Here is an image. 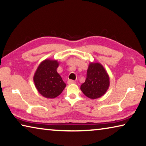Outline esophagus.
I'll use <instances>...</instances> for the list:
<instances>
[{
    "instance_id": "34e87169",
    "label": "esophagus",
    "mask_w": 146,
    "mask_h": 146,
    "mask_svg": "<svg viewBox=\"0 0 146 146\" xmlns=\"http://www.w3.org/2000/svg\"><path fill=\"white\" fill-rule=\"evenodd\" d=\"M68 84H75V81L73 80H68Z\"/></svg>"
}]
</instances>
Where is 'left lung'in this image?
<instances>
[{
  "label": "left lung",
  "mask_w": 146,
  "mask_h": 146,
  "mask_svg": "<svg viewBox=\"0 0 146 146\" xmlns=\"http://www.w3.org/2000/svg\"><path fill=\"white\" fill-rule=\"evenodd\" d=\"M110 86V78L103 66L99 63H91L87 71L84 83L80 86L83 93L91 99L104 95Z\"/></svg>",
  "instance_id": "8db88e82"
}]
</instances>
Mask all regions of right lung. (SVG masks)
<instances>
[{
	"label": "right lung",
	"instance_id": "1",
	"mask_svg": "<svg viewBox=\"0 0 146 146\" xmlns=\"http://www.w3.org/2000/svg\"><path fill=\"white\" fill-rule=\"evenodd\" d=\"M58 66L57 61L48 59L38 66L35 73V85L38 92L44 97L55 98L66 87V84L56 71Z\"/></svg>",
	"mask_w": 146,
	"mask_h": 146
}]
</instances>
